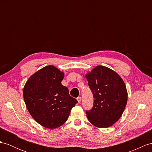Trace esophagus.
<instances>
[{
	"instance_id": "esophagus-1",
	"label": "esophagus",
	"mask_w": 152,
	"mask_h": 152,
	"mask_svg": "<svg viewBox=\"0 0 152 152\" xmlns=\"http://www.w3.org/2000/svg\"><path fill=\"white\" fill-rule=\"evenodd\" d=\"M77 101H78V102L80 103V102H81V97H77Z\"/></svg>"
}]
</instances>
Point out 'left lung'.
<instances>
[{"label":"left lung","mask_w":152,"mask_h":152,"mask_svg":"<svg viewBox=\"0 0 152 152\" xmlns=\"http://www.w3.org/2000/svg\"><path fill=\"white\" fill-rule=\"evenodd\" d=\"M86 77L94 96L93 107L86 111L88 119L96 127H110L119 119L126 105L124 81L116 72L102 66L95 67Z\"/></svg>","instance_id":"obj_1"}]
</instances>
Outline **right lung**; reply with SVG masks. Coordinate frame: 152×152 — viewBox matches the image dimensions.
<instances>
[{"mask_svg": "<svg viewBox=\"0 0 152 152\" xmlns=\"http://www.w3.org/2000/svg\"><path fill=\"white\" fill-rule=\"evenodd\" d=\"M64 73L48 66L31 75L26 83L23 96L32 117L42 126L53 129L67 121L77 101L61 84Z\"/></svg>", "mask_w": 152, "mask_h": 152, "instance_id": "1", "label": "right lung"}]
</instances>
